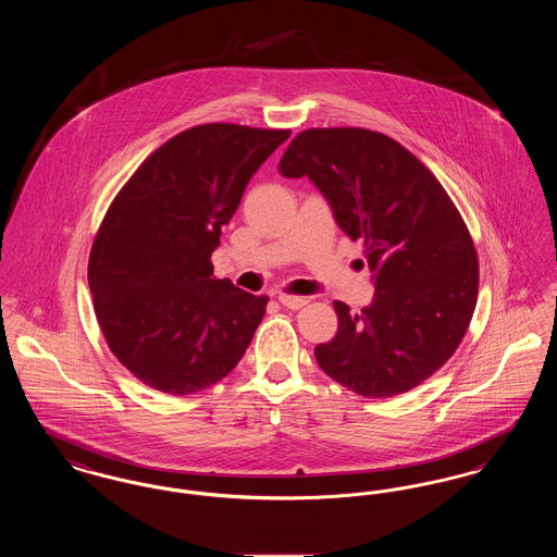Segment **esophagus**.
<instances>
[{
  "label": "esophagus",
  "instance_id": "esophagus-1",
  "mask_svg": "<svg viewBox=\"0 0 557 557\" xmlns=\"http://www.w3.org/2000/svg\"><path fill=\"white\" fill-rule=\"evenodd\" d=\"M277 300H280L284 307L292 309V311H298V309H302V307L309 302L305 296H290V294H280Z\"/></svg>",
  "mask_w": 557,
  "mask_h": 557
}]
</instances>
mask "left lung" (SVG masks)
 <instances>
[{"label":"left lung","mask_w":557,"mask_h":557,"mask_svg":"<svg viewBox=\"0 0 557 557\" xmlns=\"http://www.w3.org/2000/svg\"><path fill=\"white\" fill-rule=\"evenodd\" d=\"M280 173L315 184L373 273L359 315L334 302L338 332L315 346L319 368L361 397L416 388L447 363L476 307V248L449 194L393 137L359 127L298 133Z\"/></svg>","instance_id":"1"}]
</instances>
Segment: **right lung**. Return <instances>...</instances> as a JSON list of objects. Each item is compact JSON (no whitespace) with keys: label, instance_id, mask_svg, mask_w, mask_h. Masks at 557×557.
<instances>
[{"label":"right lung","instance_id":"add662e5","mask_svg":"<svg viewBox=\"0 0 557 557\" xmlns=\"http://www.w3.org/2000/svg\"><path fill=\"white\" fill-rule=\"evenodd\" d=\"M288 129L209 123L139 164L94 239L87 280L114 357L160 393L194 395L238 366L267 296L212 277L221 227Z\"/></svg>","mask_w":557,"mask_h":557}]
</instances>
